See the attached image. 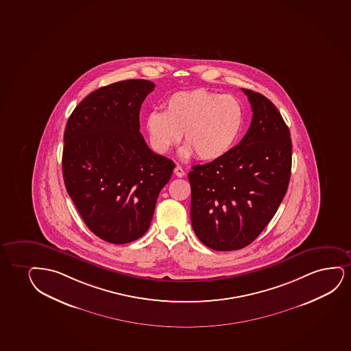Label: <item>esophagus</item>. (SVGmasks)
I'll list each match as a JSON object with an SVG mask.
<instances>
[{"mask_svg":"<svg viewBox=\"0 0 351 351\" xmlns=\"http://www.w3.org/2000/svg\"><path fill=\"white\" fill-rule=\"evenodd\" d=\"M174 174H176L177 177L182 178L185 176V172H184V169H182L180 166H176V167H174Z\"/></svg>","mask_w":351,"mask_h":351,"instance_id":"obj_1","label":"esophagus"}]
</instances>
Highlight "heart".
<instances>
[{
	"label": "heart",
	"mask_w": 351,
	"mask_h": 351,
	"mask_svg": "<svg viewBox=\"0 0 351 351\" xmlns=\"http://www.w3.org/2000/svg\"><path fill=\"white\" fill-rule=\"evenodd\" d=\"M245 121V110L231 95L198 89L172 95L164 111L148 112L145 120L152 149L166 154L182 138L186 143L180 154L200 160L226 156L239 141Z\"/></svg>",
	"instance_id": "heart-1"
}]
</instances>
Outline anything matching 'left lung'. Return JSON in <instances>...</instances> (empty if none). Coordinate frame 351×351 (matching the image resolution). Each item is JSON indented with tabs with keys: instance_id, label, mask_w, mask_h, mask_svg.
Masks as SVG:
<instances>
[{
	"instance_id": "1",
	"label": "left lung",
	"mask_w": 351,
	"mask_h": 351,
	"mask_svg": "<svg viewBox=\"0 0 351 351\" xmlns=\"http://www.w3.org/2000/svg\"><path fill=\"white\" fill-rule=\"evenodd\" d=\"M253 119L243 138L226 156L195 165L191 223L206 247L229 252L252 243L284 199L292 167L289 127L263 95L242 89Z\"/></svg>"
}]
</instances>
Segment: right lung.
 I'll return each instance as SVG.
<instances>
[{"mask_svg": "<svg viewBox=\"0 0 351 351\" xmlns=\"http://www.w3.org/2000/svg\"><path fill=\"white\" fill-rule=\"evenodd\" d=\"M154 86L145 80L103 86L67 120L62 161L67 193L90 230L109 243L145 235L176 167L140 133L141 104Z\"/></svg>", "mask_w": 351, "mask_h": 351, "instance_id": "add662e5", "label": "right lung"}]
</instances>
